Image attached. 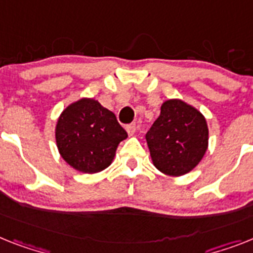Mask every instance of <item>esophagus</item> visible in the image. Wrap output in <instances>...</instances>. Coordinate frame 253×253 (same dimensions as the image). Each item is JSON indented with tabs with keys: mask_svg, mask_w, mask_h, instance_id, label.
<instances>
[{
	"mask_svg": "<svg viewBox=\"0 0 253 253\" xmlns=\"http://www.w3.org/2000/svg\"><path fill=\"white\" fill-rule=\"evenodd\" d=\"M126 131L127 133H128V136H133V135L136 133V126H135V125H128V126L126 127Z\"/></svg>",
	"mask_w": 253,
	"mask_h": 253,
	"instance_id": "esophagus-1",
	"label": "esophagus"
}]
</instances>
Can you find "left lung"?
I'll list each match as a JSON object with an SVG mask.
<instances>
[{"mask_svg": "<svg viewBox=\"0 0 253 253\" xmlns=\"http://www.w3.org/2000/svg\"><path fill=\"white\" fill-rule=\"evenodd\" d=\"M153 165L169 176H182L198 166L209 148L205 116L181 99H169L146 133Z\"/></svg>", "mask_w": 253, "mask_h": 253, "instance_id": "1", "label": "left lung"}]
</instances>
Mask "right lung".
<instances>
[{"label": "right lung", "instance_id": "1", "mask_svg": "<svg viewBox=\"0 0 253 253\" xmlns=\"http://www.w3.org/2000/svg\"><path fill=\"white\" fill-rule=\"evenodd\" d=\"M126 137L113 112L92 97L69 104L55 127L59 154L82 173H96L109 167L118 144Z\"/></svg>", "mask_w": 253, "mask_h": 253}]
</instances>
